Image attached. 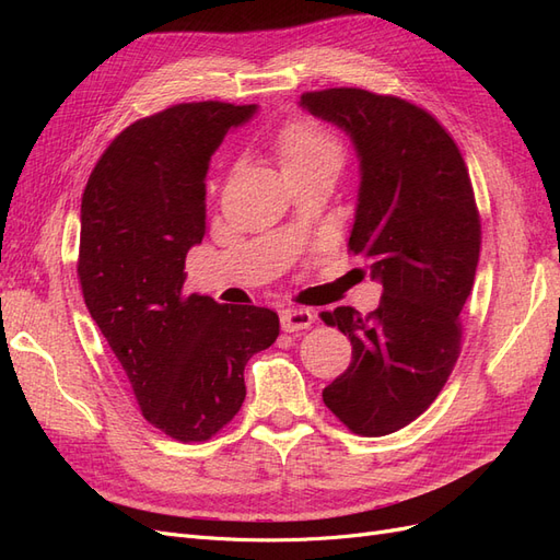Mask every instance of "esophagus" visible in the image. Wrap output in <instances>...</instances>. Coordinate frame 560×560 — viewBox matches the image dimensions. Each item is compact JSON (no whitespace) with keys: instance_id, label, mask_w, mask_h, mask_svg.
Listing matches in <instances>:
<instances>
[{"instance_id":"esophagus-1","label":"esophagus","mask_w":560,"mask_h":560,"mask_svg":"<svg viewBox=\"0 0 560 560\" xmlns=\"http://www.w3.org/2000/svg\"><path fill=\"white\" fill-rule=\"evenodd\" d=\"M315 322V313L308 308H284L280 315V325L284 331H301V329H308Z\"/></svg>"}]
</instances>
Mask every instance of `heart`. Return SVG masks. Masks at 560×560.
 <instances>
[{
    "instance_id": "heart-1",
    "label": "heart",
    "mask_w": 560,
    "mask_h": 560,
    "mask_svg": "<svg viewBox=\"0 0 560 560\" xmlns=\"http://www.w3.org/2000/svg\"><path fill=\"white\" fill-rule=\"evenodd\" d=\"M284 173L338 171L346 163V147L338 135L315 118H294L276 138Z\"/></svg>"
}]
</instances>
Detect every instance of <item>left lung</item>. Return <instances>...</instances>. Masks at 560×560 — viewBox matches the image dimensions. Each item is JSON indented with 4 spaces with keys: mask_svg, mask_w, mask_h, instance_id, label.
<instances>
[{
    "mask_svg": "<svg viewBox=\"0 0 560 560\" xmlns=\"http://www.w3.org/2000/svg\"><path fill=\"white\" fill-rule=\"evenodd\" d=\"M301 107L346 130L358 151L348 249L383 284L374 313H319L352 343L350 366L322 399L354 434H393L428 411L460 354L481 247L471 179L446 128L401 97L327 89L303 93Z\"/></svg>",
    "mask_w": 560,
    "mask_h": 560,
    "instance_id": "8db88e82",
    "label": "left lung"
}]
</instances>
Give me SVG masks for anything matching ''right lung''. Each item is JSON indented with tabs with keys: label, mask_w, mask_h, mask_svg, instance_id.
<instances>
[{
	"label": "right lung",
	"mask_w": 560,
	"mask_h": 560,
	"mask_svg": "<svg viewBox=\"0 0 560 560\" xmlns=\"http://www.w3.org/2000/svg\"><path fill=\"white\" fill-rule=\"evenodd\" d=\"M257 105L182 103L118 132L81 198L77 273L151 425L208 442L245 401V364L276 343L259 306L184 296L186 252L206 235V175L224 135Z\"/></svg>",
	"instance_id": "1"
}]
</instances>
